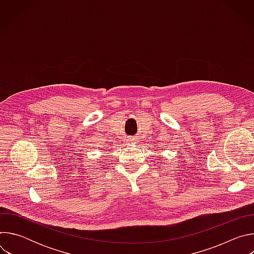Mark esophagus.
<instances>
[{"instance_id": "1", "label": "esophagus", "mask_w": 254, "mask_h": 254, "mask_svg": "<svg viewBox=\"0 0 254 254\" xmlns=\"http://www.w3.org/2000/svg\"><path fill=\"white\" fill-rule=\"evenodd\" d=\"M127 140H129V142H130V143H132V142H133V138H129V139H127Z\"/></svg>"}]
</instances>
